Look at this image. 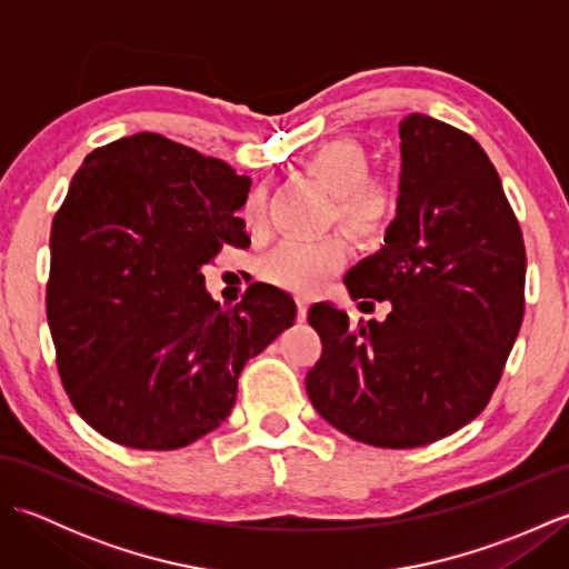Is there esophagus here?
<instances>
[{
	"label": "esophagus",
	"instance_id": "34e87169",
	"mask_svg": "<svg viewBox=\"0 0 569 569\" xmlns=\"http://www.w3.org/2000/svg\"><path fill=\"white\" fill-rule=\"evenodd\" d=\"M296 306H298V320L303 322V320H306V316H308L310 298H306V296H298V298H296Z\"/></svg>",
	"mask_w": 569,
	"mask_h": 569
}]
</instances>
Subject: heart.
Returning <instances> with one entry per match:
<instances>
[{
	"label": "heart",
	"mask_w": 569,
	"mask_h": 569,
	"mask_svg": "<svg viewBox=\"0 0 569 569\" xmlns=\"http://www.w3.org/2000/svg\"><path fill=\"white\" fill-rule=\"evenodd\" d=\"M306 171L335 192L332 217L361 241H379L398 212V192L389 180L371 178V156L355 139H330L306 156ZM247 232H261L266 222L263 196L257 190L241 204ZM347 263V244L340 237L283 239L259 263L266 283L312 296Z\"/></svg>",
	"instance_id": "b5f03b06"
}]
</instances>
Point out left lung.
Returning a JSON list of instances; mask_svg holds the SVG:
<instances>
[{
  "label": "left lung",
  "mask_w": 569,
  "mask_h": 569,
  "mask_svg": "<svg viewBox=\"0 0 569 569\" xmlns=\"http://www.w3.org/2000/svg\"><path fill=\"white\" fill-rule=\"evenodd\" d=\"M398 134V214L383 251L345 278L355 300H391V312L352 328L312 306L322 355L306 377L330 426L391 450L447 438L487 408L526 310L521 224L485 149L426 114Z\"/></svg>",
  "instance_id": "1"
}]
</instances>
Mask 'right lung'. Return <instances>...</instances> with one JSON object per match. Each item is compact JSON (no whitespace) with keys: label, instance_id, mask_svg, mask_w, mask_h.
Listing matches in <instances>:
<instances>
[{"label":"right lung","instance_id":"right-lung-1","mask_svg":"<svg viewBox=\"0 0 569 569\" xmlns=\"http://www.w3.org/2000/svg\"><path fill=\"white\" fill-rule=\"evenodd\" d=\"M249 178L153 131L84 156L51 227L46 316L78 416L117 445L178 450L222 426L237 381L296 320L253 283L232 308L200 269L247 247Z\"/></svg>","mask_w":569,"mask_h":569}]
</instances>
